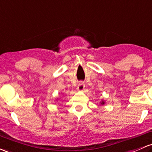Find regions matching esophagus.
Returning <instances> with one entry per match:
<instances>
[{
    "label": "esophagus",
    "instance_id": "esophagus-1",
    "mask_svg": "<svg viewBox=\"0 0 152 152\" xmlns=\"http://www.w3.org/2000/svg\"><path fill=\"white\" fill-rule=\"evenodd\" d=\"M85 87V84L83 82V81H81V82H79V84H78V86H77V89L79 90V91H83Z\"/></svg>",
    "mask_w": 152,
    "mask_h": 152
}]
</instances>
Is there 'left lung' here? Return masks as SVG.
<instances>
[{"label": "left lung", "mask_w": 152, "mask_h": 152, "mask_svg": "<svg viewBox=\"0 0 152 152\" xmlns=\"http://www.w3.org/2000/svg\"><path fill=\"white\" fill-rule=\"evenodd\" d=\"M104 102H102V103H101V104H104Z\"/></svg>", "instance_id": "8db88e82"}]
</instances>
